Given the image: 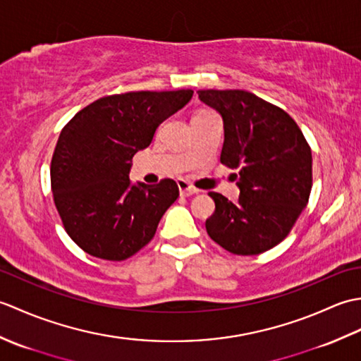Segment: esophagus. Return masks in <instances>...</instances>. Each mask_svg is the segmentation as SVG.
Listing matches in <instances>:
<instances>
[{
	"label": "esophagus",
	"instance_id": "obj_1",
	"mask_svg": "<svg viewBox=\"0 0 361 361\" xmlns=\"http://www.w3.org/2000/svg\"><path fill=\"white\" fill-rule=\"evenodd\" d=\"M176 185H178V189H180V194L183 197H189V195H194L198 192V189H195L194 186H190L188 181L185 180H178L176 181Z\"/></svg>",
	"mask_w": 361,
	"mask_h": 361
}]
</instances>
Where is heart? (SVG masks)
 Here are the masks:
<instances>
[{
	"mask_svg": "<svg viewBox=\"0 0 361 361\" xmlns=\"http://www.w3.org/2000/svg\"><path fill=\"white\" fill-rule=\"evenodd\" d=\"M204 113H211V111H198L197 114H204ZM197 114H195V116H197Z\"/></svg>",
	"mask_w": 361,
	"mask_h": 361,
	"instance_id": "1",
	"label": "heart"
}]
</instances>
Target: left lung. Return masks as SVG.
Returning <instances> with one entry per match:
<instances>
[{"label":"left lung","instance_id":"left-lung-1","mask_svg":"<svg viewBox=\"0 0 361 361\" xmlns=\"http://www.w3.org/2000/svg\"><path fill=\"white\" fill-rule=\"evenodd\" d=\"M225 126L220 163L237 169L239 202L209 192L216 211L206 231L237 256L271 250L290 234L309 202L312 150L295 119L243 90H198Z\"/></svg>","mask_w":361,"mask_h":361}]
</instances>
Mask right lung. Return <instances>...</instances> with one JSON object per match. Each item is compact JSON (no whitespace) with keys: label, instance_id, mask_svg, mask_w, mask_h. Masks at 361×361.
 <instances>
[{"label":"right lung","instance_id":"obj_1","mask_svg":"<svg viewBox=\"0 0 361 361\" xmlns=\"http://www.w3.org/2000/svg\"><path fill=\"white\" fill-rule=\"evenodd\" d=\"M192 94L176 90L105 96L62 128L51 159L52 197L65 231L90 256L126 260L153 239L180 190L171 178L133 186L132 158Z\"/></svg>","mask_w":361,"mask_h":361}]
</instances>
